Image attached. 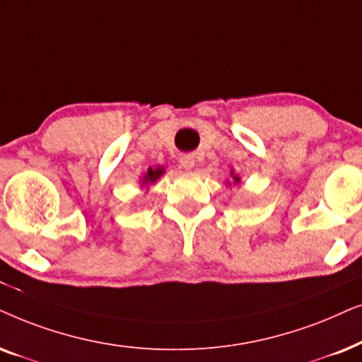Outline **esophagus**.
Returning a JSON list of instances; mask_svg holds the SVG:
<instances>
[{
  "label": "esophagus",
  "instance_id": "1",
  "mask_svg": "<svg viewBox=\"0 0 362 362\" xmlns=\"http://www.w3.org/2000/svg\"><path fill=\"white\" fill-rule=\"evenodd\" d=\"M180 163H182V167L185 168V170H192V168H195L194 156H184L180 158Z\"/></svg>",
  "mask_w": 362,
  "mask_h": 362
}]
</instances>
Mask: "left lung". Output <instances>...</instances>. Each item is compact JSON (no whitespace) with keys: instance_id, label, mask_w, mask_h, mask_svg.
Here are the masks:
<instances>
[{"instance_id":"obj_1","label":"left lung","mask_w":362,"mask_h":362,"mask_svg":"<svg viewBox=\"0 0 362 362\" xmlns=\"http://www.w3.org/2000/svg\"><path fill=\"white\" fill-rule=\"evenodd\" d=\"M230 175H231V180H225V184L230 185V187H231V184H233V185H240V182H242V178H240L233 170L230 172Z\"/></svg>"}]
</instances>
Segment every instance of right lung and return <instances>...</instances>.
<instances>
[{"label": "right lung", "mask_w": 362, "mask_h": 362, "mask_svg": "<svg viewBox=\"0 0 362 362\" xmlns=\"http://www.w3.org/2000/svg\"><path fill=\"white\" fill-rule=\"evenodd\" d=\"M163 173H165V167H156V168L148 167L147 172L141 177V187L144 189L146 185L156 184V182L163 175ZM146 190H148V189H146Z\"/></svg>", "instance_id": "obj_1"}]
</instances>
